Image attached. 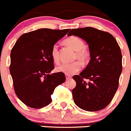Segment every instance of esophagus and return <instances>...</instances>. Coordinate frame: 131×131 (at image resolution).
I'll use <instances>...</instances> for the list:
<instances>
[{
	"label": "esophagus",
	"instance_id": "34e87169",
	"mask_svg": "<svg viewBox=\"0 0 131 131\" xmlns=\"http://www.w3.org/2000/svg\"><path fill=\"white\" fill-rule=\"evenodd\" d=\"M66 79H70L71 78V76L69 75H67V74H66Z\"/></svg>",
	"mask_w": 131,
	"mask_h": 131
}]
</instances>
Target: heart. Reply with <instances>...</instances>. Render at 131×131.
<instances>
[{"instance_id":"1","label":"heart","mask_w":131,"mask_h":131,"mask_svg":"<svg viewBox=\"0 0 131 131\" xmlns=\"http://www.w3.org/2000/svg\"><path fill=\"white\" fill-rule=\"evenodd\" d=\"M64 43L76 51V56L81 61H86L89 57L88 50L84 47V43L83 40L75 36H71L64 40ZM51 57L55 63H58L60 60L58 45H54L51 50ZM81 68V63L78 61L72 63H63L57 67L56 69L59 72H62L67 75L75 73Z\"/></svg>"}]
</instances>
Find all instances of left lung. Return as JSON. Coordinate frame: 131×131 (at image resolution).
Here are the masks:
<instances>
[{
	"label": "left lung",
	"instance_id": "8db88e82",
	"mask_svg": "<svg viewBox=\"0 0 131 131\" xmlns=\"http://www.w3.org/2000/svg\"><path fill=\"white\" fill-rule=\"evenodd\" d=\"M68 35L85 40L91 56L86 68L73 77L76 82L72 91L74 102L88 112L102 110L111 102L119 86L122 72L119 46L110 33L91 27L73 29Z\"/></svg>",
	"mask_w": 131,
	"mask_h": 131
}]
</instances>
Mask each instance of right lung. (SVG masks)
Returning <instances> with one entry per match:
<instances>
[{
  "mask_svg": "<svg viewBox=\"0 0 131 131\" xmlns=\"http://www.w3.org/2000/svg\"><path fill=\"white\" fill-rule=\"evenodd\" d=\"M69 29H39L24 33L10 53V72L14 91L26 106L41 108L52 102L54 89L66 81L63 73L50 74L54 68L51 50Z\"/></svg>",
  "mask_w": 131,
  "mask_h": 131,
  "instance_id": "obj_1",
  "label": "right lung"
}]
</instances>
